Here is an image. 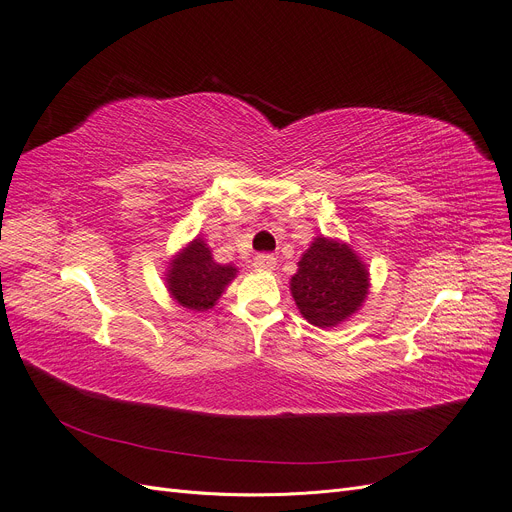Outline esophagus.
Masks as SVG:
<instances>
[{"label":"esophagus","instance_id":"obj_1","mask_svg":"<svg viewBox=\"0 0 512 512\" xmlns=\"http://www.w3.org/2000/svg\"><path fill=\"white\" fill-rule=\"evenodd\" d=\"M253 265L261 272H274L276 270V257L270 253H259L253 261Z\"/></svg>","mask_w":512,"mask_h":512}]
</instances>
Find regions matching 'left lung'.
Returning a JSON list of instances; mask_svg holds the SVG:
<instances>
[{
  "instance_id": "left-lung-1",
  "label": "left lung",
  "mask_w": 512,
  "mask_h": 512,
  "mask_svg": "<svg viewBox=\"0 0 512 512\" xmlns=\"http://www.w3.org/2000/svg\"><path fill=\"white\" fill-rule=\"evenodd\" d=\"M290 292L309 324L336 328L365 303L369 272L346 242L317 236L290 278Z\"/></svg>"
}]
</instances>
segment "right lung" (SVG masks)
Listing matches in <instances>:
<instances>
[{"instance_id":"add662e5","label":"right lung","mask_w":512,"mask_h":512,"mask_svg":"<svg viewBox=\"0 0 512 512\" xmlns=\"http://www.w3.org/2000/svg\"><path fill=\"white\" fill-rule=\"evenodd\" d=\"M166 276L172 299L180 307L207 311L236 278V267L215 263L205 240L195 238L170 261Z\"/></svg>"}]
</instances>
